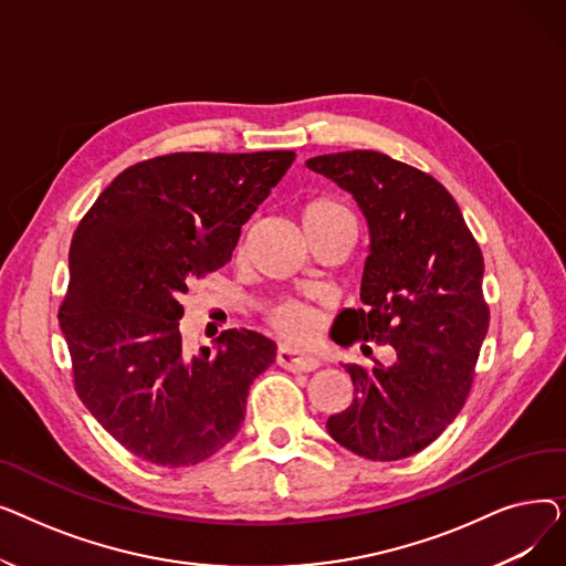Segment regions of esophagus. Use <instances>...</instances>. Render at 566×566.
Listing matches in <instances>:
<instances>
[{
  "mask_svg": "<svg viewBox=\"0 0 566 566\" xmlns=\"http://www.w3.org/2000/svg\"><path fill=\"white\" fill-rule=\"evenodd\" d=\"M277 365L289 369V371H295V374H310V371H316L318 369V360L312 358V355H305V353H298L293 350L289 346H280L277 348Z\"/></svg>",
  "mask_w": 566,
  "mask_h": 566,
  "instance_id": "obj_1",
  "label": "esophagus"
}]
</instances>
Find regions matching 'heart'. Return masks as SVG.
Returning a JSON list of instances; mask_svg holds the SVG:
<instances>
[{
	"label": "heart",
	"instance_id": "obj_1",
	"mask_svg": "<svg viewBox=\"0 0 566 566\" xmlns=\"http://www.w3.org/2000/svg\"><path fill=\"white\" fill-rule=\"evenodd\" d=\"M301 222H303L307 238L316 235L321 231L339 229V227H348L353 231V235H355V231H358L353 213L342 201H337L333 197H316V199L307 201L301 211ZM265 323L271 325V328L280 337H284L293 344H305L318 331L321 312L303 301L286 298V301H280L265 310Z\"/></svg>",
	"mask_w": 566,
	"mask_h": 566
}]
</instances>
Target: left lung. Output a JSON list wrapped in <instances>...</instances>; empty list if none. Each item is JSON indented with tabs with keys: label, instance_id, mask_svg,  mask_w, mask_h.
<instances>
[{
	"label": "left lung",
	"instance_id": "left-lung-1",
	"mask_svg": "<svg viewBox=\"0 0 566 566\" xmlns=\"http://www.w3.org/2000/svg\"><path fill=\"white\" fill-rule=\"evenodd\" d=\"M307 167L355 197L371 238L363 307L337 316L333 339L395 348L390 367L344 365L355 397L325 427L358 457H412L470 395L489 331L482 250L454 197L418 167L378 151L316 156Z\"/></svg>",
	"mask_w": 566,
	"mask_h": 566
}]
</instances>
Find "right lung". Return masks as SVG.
I'll return each mask as SVG.
<instances>
[{"label":"right lung","mask_w":566,"mask_h":566,"mask_svg":"<svg viewBox=\"0 0 566 566\" xmlns=\"http://www.w3.org/2000/svg\"><path fill=\"white\" fill-rule=\"evenodd\" d=\"M293 151L169 154L118 174L80 220L59 325L73 388L130 454L195 465L238 433L275 342L224 331L218 350H184L188 289L216 273Z\"/></svg>","instance_id":"add662e5"}]
</instances>
